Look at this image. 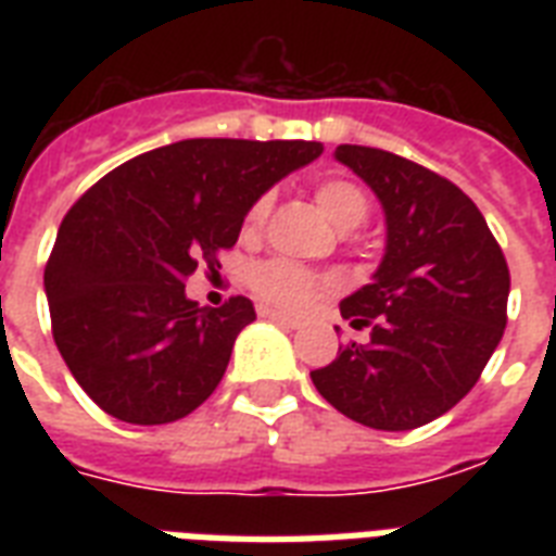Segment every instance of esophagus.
Wrapping results in <instances>:
<instances>
[{
	"mask_svg": "<svg viewBox=\"0 0 556 556\" xmlns=\"http://www.w3.org/2000/svg\"><path fill=\"white\" fill-rule=\"evenodd\" d=\"M260 317L279 323V326H288V329H300V326H303V320H300V317H294V314L277 312V308H265V305L260 308Z\"/></svg>",
	"mask_w": 556,
	"mask_h": 556,
	"instance_id": "obj_1",
	"label": "esophagus"
}]
</instances>
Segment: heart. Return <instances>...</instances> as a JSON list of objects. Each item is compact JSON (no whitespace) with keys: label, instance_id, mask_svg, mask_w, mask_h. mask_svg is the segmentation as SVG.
<instances>
[{"label":"heart","instance_id":"obj_1","mask_svg":"<svg viewBox=\"0 0 556 556\" xmlns=\"http://www.w3.org/2000/svg\"><path fill=\"white\" fill-rule=\"evenodd\" d=\"M317 204L329 216V222L338 230H355L357 225H364V218L369 216V199L352 181L343 178H331L317 187ZM270 213V195L253 201V207L248 210V230H260L265 225V218ZM251 286L253 291L265 300L268 305L277 308H305L312 303L317 291H320V277H314L312 270L300 268L288 260H268L253 265L251 268Z\"/></svg>","mask_w":556,"mask_h":556}]
</instances>
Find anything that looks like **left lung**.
Wrapping results in <instances>:
<instances>
[{
  "label": "left lung",
  "instance_id": "left-lung-1",
  "mask_svg": "<svg viewBox=\"0 0 556 556\" xmlns=\"http://www.w3.org/2000/svg\"><path fill=\"white\" fill-rule=\"evenodd\" d=\"M334 161L380 201L387 242L371 282L340 303L366 343L312 371L338 413L371 430H415L462 401L500 346L510 274L488 222L447 178L392 152L340 143Z\"/></svg>",
  "mask_w": 556,
  "mask_h": 556
}]
</instances>
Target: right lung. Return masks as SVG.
<instances>
[{
    "instance_id": "obj_1",
    "label": "right lung",
    "mask_w": 556,
    "mask_h": 556,
    "mask_svg": "<svg viewBox=\"0 0 556 556\" xmlns=\"http://www.w3.org/2000/svg\"><path fill=\"white\" fill-rule=\"evenodd\" d=\"M320 155L317 141L190 138L121 164L65 213L46 268L51 329L103 413L152 427L213 395L256 312L248 296L199 308L185 279L218 265L253 201Z\"/></svg>"
}]
</instances>
